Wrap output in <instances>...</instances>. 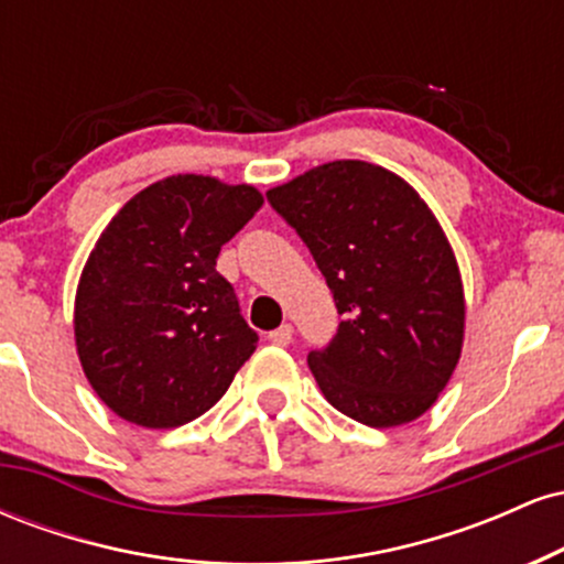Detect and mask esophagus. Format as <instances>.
Here are the masks:
<instances>
[{
  "label": "esophagus",
  "mask_w": 564,
  "mask_h": 564,
  "mask_svg": "<svg viewBox=\"0 0 564 564\" xmlns=\"http://www.w3.org/2000/svg\"><path fill=\"white\" fill-rule=\"evenodd\" d=\"M291 336H294V328H291V323H283V326H278L275 332L268 334V339L273 341L278 347H286L291 341Z\"/></svg>",
  "instance_id": "obj_1"
}]
</instances>
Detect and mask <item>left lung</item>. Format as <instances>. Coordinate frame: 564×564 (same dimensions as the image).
<instances>
[{
    "instance_id": "8db88e82",
    "label": "left lung",
    "mask_w": 564,
    "mask_h": 564,
    "mask_svg": "<svg viewBox=\"0 0 564 564\" xmlns=\"http://www.w3.org/2000/svg\"><path fill=\"white\" fill-rule=\"evenodd\" d=\"M332 289L341 323L307 355L336 411L387 430L435 405L464 345V283L426 200L368 161H328L270 187Z\"/></svg>"
}]
</instances>
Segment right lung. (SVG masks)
Returning a JSON list of instances; mask_svg holds the SVG:
<instances>
[{"instance_id": "add662e5", "label": "right lung", "mask_w": 564, "mask_h": 564, "mask_svg": "<svg viewBox=\"0 0 564 564\" xmlns=\"http://www.w3.org/2000/svg\"><path fill=\"white\" fill-rule=\"evenodd\" d=\"M254 185L172 174L100 232L74 302L84 377L116 416L145 430L193 422L257 349L219 249L260 212Z\"/></svg>"}]
</instances>
